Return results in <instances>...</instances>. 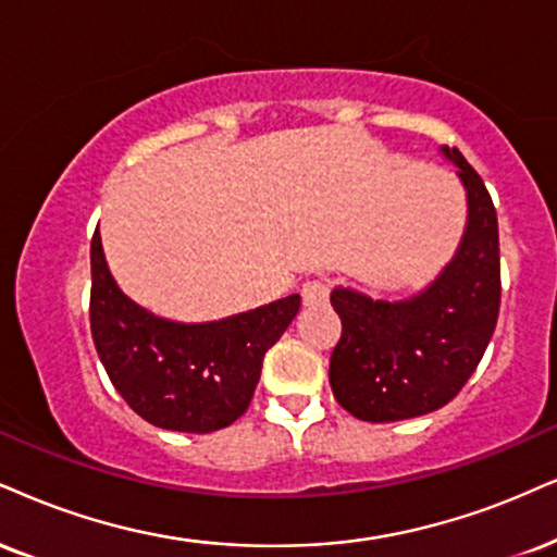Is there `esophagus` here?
I'll use <instances>...</instances> for the list:
<instances>
[{
  "label": "esophagus",
  "instance_id": "obj_1",
  "mask_svg": "<svg viewBox=\"0 0 557 557\" xmlns=\"http://www.w3.org/2000/svg\"><path fill=\"white\" fill-rule=\"evenodd\" d=\"M327 281L322 278H307L305 284H301V301H305L307 307H318V305H325L327 301Z\"/></svg>",
  "mask_w": 557,
  "mask_h": 557
}]
</instances>
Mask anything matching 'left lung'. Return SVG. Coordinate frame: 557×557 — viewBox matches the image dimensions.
<instances>
[{
	"instance_id": "1",
	"label": "left lung",
	"mask_w": 557,
	"mask_h": 557,
	"mask_svg": "<svg viewBox=\"0 0 557 557\" xmlns=\"http://www.w3.org/2000/svg\"><path fill=\"white\" fill-rule=\"evenodd\" d=\"M468 190V226L457 256L421 294L400 301L333 289L343 333L331 387L359 421L425 416L457 397L483 359L500 307L496 206L457 147L442 149Z\"/></svg>"
}]
</instances>
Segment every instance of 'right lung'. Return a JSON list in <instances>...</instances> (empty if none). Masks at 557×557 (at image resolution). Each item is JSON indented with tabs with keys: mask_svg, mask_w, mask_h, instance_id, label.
I'll list each match as a JSON object with an SVG mask.
<instances>
[{
	"mask_svg": "<svg viewBox=\"0 0 557 557\" xmlns=\"http://www.w3.org/2000/svg\"><path fill=\"white\" fill-rule=\"evenodd\" d=\"M89 327L113 387L157 429L211 434L235 423L256 393L268 348L299 312V294L219 322L162 320L119 289L100 235L89 245Z\"/></svg>",
	"mask_w": 557,
	"mask_h": 557,
	"instance_id": "obj_1",
	"label": "right lung"
}]
</instances>
